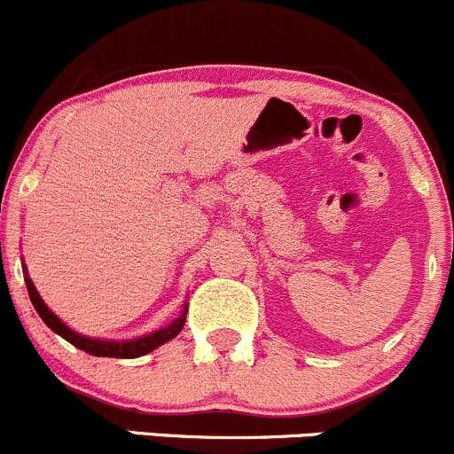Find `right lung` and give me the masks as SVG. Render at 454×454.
<instances>
[{
    "instance_id": "obj_1",
    "label": "right lung",
    "mask_w": 454,
    "mask_h": 454,
    "mask_svg": "<svg viewBox=\"0 0 454 454\" xmlns=\"http://www.w3.org/2000/svg\"><path fill=\"white\" fill-rule=\"evenodd\" d=\"M26 286H27V295H30L32 306H35V310L39 312L41 319L45 321V325H48V328H52L56 334L63 336L65 340H69L72 345H76L78 349L91 354V356H109V358H137V356H144V354L153 352V349L159 348V345H163L166 340L175 339V336L181 332V328H184L185 315H188V308H185V310L181 312V317H176V319L172 321L170 325H166V328L153 332V334H148V336H142V339H137V340H124V343H115V340L87 339V336H81V334H76L74 330H69L67 325H65L63 321H60L59 317H56L54 312L50 310L48 306H45L43 299L39 297L35 284H32V279L27 278V275H26Z\"/></svg>"
}]
</instances>
